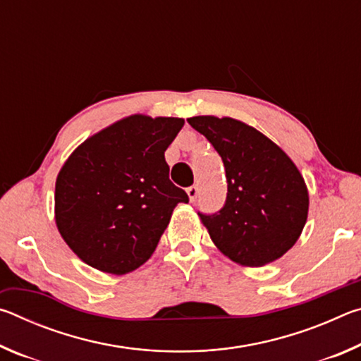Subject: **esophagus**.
Listing matches in <instances>:
<instances>
[{
	"instance_id": "1",
	"label": "esophagus",
	"mask_w": 361,
	"mask_h": 361,
	"mask_svg": "<svg viewBox=\"0 0 361 361\" xmlns=\"http://www.w3.org/2000/svg\"><path fill=\"white\" fill-rule=\"evenodd\" d=\"M186 192L189 195V200H191V202H194L195 197H197V186H189L186 189Z\"/></svg>"
}]
</instances>
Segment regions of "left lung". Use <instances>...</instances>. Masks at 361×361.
Wrapping results in <instances>:
<instances>
[{
	"label": "left lung",
	"instance_id": "8db88e82",
	"mask_svg": "<svg viewBox=\"0 0 361 361\" xmlns=\"http://www.w3.org/2000/svg\"><path fill=\"white\" fill-rule=\"evenodd\" d=\"M192 129L223 159V209L199 216L215 245L242 266L259 267L295 245L307 219L309 194L295 164L253 127L232 118L194 116Z\"/></svg>",
	"mask_w": 361,
	"mask_h": 361
}]
</instances>
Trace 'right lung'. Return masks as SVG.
I'll return each instance as SVG.
<instances>
[{"instance_id":"obj_1","label":"right lung","mask_w":361,"mask_h":361,"mask_svg":"<svg viewBox=\"0 0 361 361\" xmlns=\"http://www.w3.org/2000/svg\"><path fill=\"white\" fill-rule=\"evenodd\" d=\"M181 118L135 114L78 146L56 183V223L68 247L99 271H135L149 259L188 194L169 178L164 152Z\"/></svg>"}]
</instances>
